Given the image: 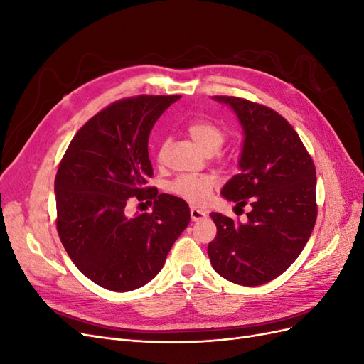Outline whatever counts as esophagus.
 I'll return each instance as SVG.
<instances>
[{"instance_id": "34e87169", "label": "esophagus", "mask_w": 364, "mask_h": 364, "mask_svg": "<svg viewBox=\"0 0 364 364\" xmlns=\"http://www.w3.org/2000/svg\"><path fill=\"white\" fill-rule=\"evenodd\" d=\"M190 214H191V220L193 222H199V220L206 217V213L202 211V209H197V208H191L190 209Z\"/></svg>"}]
</instances>
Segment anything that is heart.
Instances as JSON below:
<instances>
[{"instance_id": "obj_1", "label": "heart", "mask_w": 364, "mask_h": 364, "mask_svg": "<svg viewBox=\"0 0 364 364\" xmlns=\"http://www.w3.org/2000/svg\"><path fill=\"white\" fill-rule=\"evenodd\" d=\"M186 132L197 149L205 155H214L226 141L225 130L211 121H196ZM214 185L215 179L211 176H181L171 183L170 190L191 205H203L211 196Z\"/></svg>"}]
</instances>
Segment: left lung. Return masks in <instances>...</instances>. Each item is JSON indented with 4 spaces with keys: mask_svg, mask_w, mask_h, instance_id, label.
I'll list each match as a JSON object with an SVG mask.
<instances>
[{
    "mask_svg": "<svg viewBox=\"0 0 364 364\" xmlns=\"http://www.w3.org/2000/svg\"><path fill=\"white\" fill-rule=\"evenodd\" d=\"M213 98L232 109L245 136L240 174L220 193L237 206L249 203L250 211L245 223L211 214L217 235L208 255L220 277L255 287L287 270L310 238L317 217L316 167L296 130L273 109L238 97Z\"/></svg>",
    "mask_w": 364,
    "mask_h": 364,
    "instance_id": "left-lung-1",
    "label": "left lung"
}]
</instances>
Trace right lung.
<instances>
[{"mask_svg": "<svg viewBox=\"0 0 364 364\" xmlns=\"http://www.w3.org/2000/svg\"><path fill=\"white\" fill-rule=\"evenodd\" d=\"M181 95H139L112 103L77 132L54 179L58 232L86 278L112 291L151 281L190 223L185 200L147 188L149 136ZM154 211L129 218V198ZM151 203V202H150Z\"/></svg>", "mask_w": 364, "mask_h": 364, "instance_id": "1", "label": "right lung"}]
</instances>
